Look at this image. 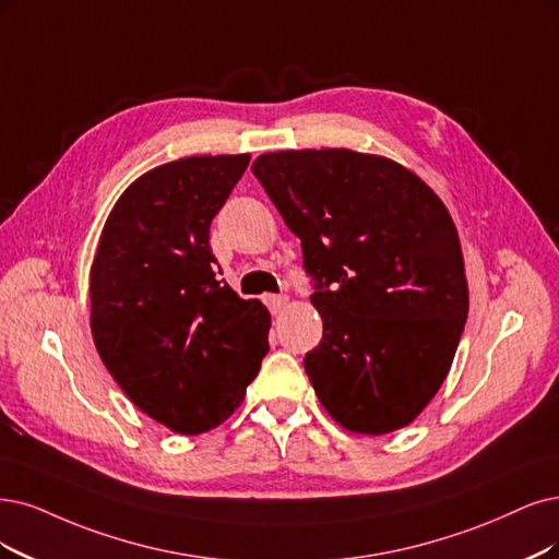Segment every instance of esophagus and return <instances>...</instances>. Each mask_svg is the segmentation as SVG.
<instances>
[{"instance_id":"1","label":"esophagus","mask_w":559,"mask_h":559,"mask_svg":"<svg viewBox=\"0 0 559 559\" xmlns=\"http://www.w3.org/2000/svg\"><path fill=\"white\" fill-rule=\"evenodd\" d=\"M264 304H266L269 311L276 316L287 306V297L285 295H264Z\"/></svg>"}]
</instances>
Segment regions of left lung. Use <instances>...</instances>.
I'll list each match as a JSON object with an SVG mask.
<instances>
[{"instance_id":"1","label":"left lung","mask_w":559,"mask_h":559,"mask_svg":"<svg viewBox=\"0 0 559 559\" xmlns=\"http://www.w3.org/2000/svg\"><path fill=\"white\" fill-rule=\"evenodd\" d=\"M253 175L301 239L322 316L304 368L343 428L384 436L442 386L467 320L447 206L401 163L353 150L262 154Z\"/></svg>"}]
</instances>
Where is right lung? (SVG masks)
Here are the masks:
<instances>
[{"label":"right lung","instance_id":"right-lung-1","mask_svg":"<svg viewBox=\"0 0 559 559\" xmlns=\"http://www.w3.org/2000/svg\"><path fill=\"white\" fill-rule=\"evenodd\" d=\"M248 154L189 156L138 177L103 225L92 336L133 405L181 436L223 424L269 343V311L216 278L210 225Z\"/></svg>","mask_w":559,"mask_h":559}]
</instances>
